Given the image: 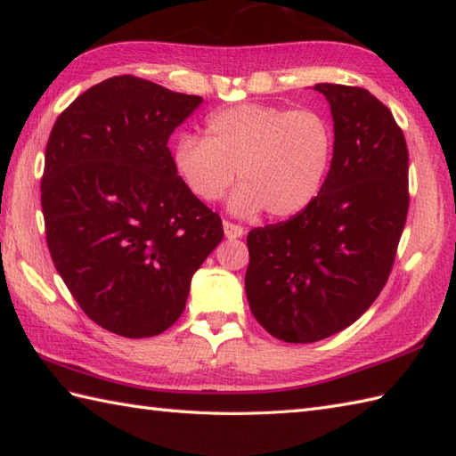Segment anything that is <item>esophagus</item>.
Masks as SVG:
<instances>
[{"mask_svg": "<svg viewBox=\"0 0 456 456\" xmlns=\"http://www.w3.org/2000/svg\"><path fill=\"white\" fill-rule=\"evenodd\" d=\"M224 229H225L227 239H239V237L245 235V229H242L240 225L231 224V221H224Z\"/></svg>", "mask_w": 456, "mask_h": 456, "instance_id": "obj_1", "label": "esophagus"}]
</instances>
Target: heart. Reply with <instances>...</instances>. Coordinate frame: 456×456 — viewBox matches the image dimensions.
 <instances>
[{
	"label": "heart",
	"mask_w": 456,
	"mask_h": 456,
	"mask_svg": "<svg viewBox=\"0 0 456 456\" xmlns=\"http://www.w3.org/2000/svg\"><path fill=\"white\" fill-rule=\"evenodd\" d=\"M332 153V124L319 110L240 102L209 114L206 137L180 135L173 161L202 202H217L239 176L232 214L289 217L319 196Z\"/></svg>",
	"instance_id": "b5f03b06"
}]
</instances>
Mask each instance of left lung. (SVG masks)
Returning <instances> with one entry per match:
<instances>
[{
	"label": "left lung",
	"instance_id": "8db88e82",
	"mask_svg": "<svg viewBox=\"0 0 456 456\" xmlns=\"http://www.w3.org/2000/svg\"><path fill=\"white\" fill-rule=\"evenodd\" d=\"M334 155L319 196L297 216L248 232L245 289L262 328L289 344L344 330L383 291L408 216L404 134L375 94L319 83Z\"/></svg>",
	"mask_w": 456,
	"mask_h": 456
}]
</instances>
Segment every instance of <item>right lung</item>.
Here are the masks:
<instances>
[{"label":"right lung","instance_id":"1","mask_svg":"<svg viewBox=\"0 0 456 456\" xmlns=\"http://www.w3.org/2000/svg\"><path fill=\"white\" fill-rule=\"evenodd\" d=\"M200 102L116 76L79 94L50 132L40 183L50 256L83 313L112 334L171 328L224 239L221 217L184 186L167 147Z\"/></svg>","mask_w":456,"mask_h":456}]
</instances>
